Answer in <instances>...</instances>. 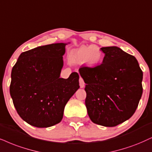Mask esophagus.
Instances as JSON below:
<instances>
[{
  "instance_id": "34e87169",
  "label": "esophagus",
  "mask_w": 152,
  "mask_h": 152,
  "mask_svg": "<svg viewBox=\"0 0 152 152\" xmlns=\"http://www.w3.org/2000/svg\"><path fill=\"white\" fill-rule=\"evenodd\" d=\"M79 84H80V88H83L85 86V83L83 81V79L81 77H80L79 78Z\"/></svg>"
}]
</instances>
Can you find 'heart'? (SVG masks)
<instances>
[{"label":"heart","mask_w":152,"mask_h":152,"mask_svg":"<svg viewBox=\"0 0 152 152\" xmlns=\"http://www.w3.org/2000/svg\"><path fill=\"white\" fill-rule=\"evenodd\" d=\"M102 53L96 45L83 46L72 54V59L78 62L86 61L90 64H96L100 60Z\"/></svg>","instance_id":"obj_1"}]
</instances>
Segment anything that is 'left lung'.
I'll return each instance as SVG.
<instances>
[{
	"mask_svg": "<svg viewBox=\"0 0 152 152\" xmlns=\"http://www.w3.org/2000/svg\"><path fill=\"white\" fill-rule=\"evenodd\" d=\"M102 63L81 66L86 106L94 124L114 127L129 119L142 95L143 73L136 58L116 46L104 47Z\"/></svg>",
	"mask_w": 152,
	"mask_h": 152,
	"instance_id": "obj_1",
	"label": "left lung"
}]
</instances>
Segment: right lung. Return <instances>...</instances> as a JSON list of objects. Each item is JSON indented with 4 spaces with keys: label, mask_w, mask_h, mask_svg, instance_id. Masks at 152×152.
<instances>
[{
    "label": "right lung",
    "mask_w": 152,
    "mask_h": 152,
    "mask_svg": "<svg viewBox=\"0 0 152 152\" xmlns=\"http://www.w3.org/2000/svg\"><path fill=\"white\" fill-rule=\"evenodd\" d=\"M66 43H53L24 52L12 67L10 93L17 114L37 128L62 121L65 105L79 88V76L59 78Z\"/></svg>",
    "instance_id": "obj_1"
}]
</instances>
